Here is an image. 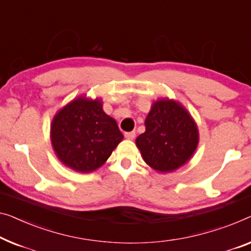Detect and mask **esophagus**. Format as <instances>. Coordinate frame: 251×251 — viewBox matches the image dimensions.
Listing matches in <instances>:
<instances>
[{
  "label": "esophagus",
  "mask_w": 251,
  "mask_h": 251,
  "mask_svg": "<svg viewBox=\"0 0 251 251\" xmlns=\"http://www.w3.org/2000/svg\"><path fill=\"white\" fill-rule=\"evenodd\" d=\"M135 135H136V133L134 132V130H132V132L125 133V137L127 138V140H134V138H135Z\"/></svg>",
  "instance_id": "34e87169"
}]
</instances>
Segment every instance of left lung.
<instances>
[{
    "mask_svg": "<svg viewBox=\"0 0 251 251\" xmlns=\"http://www.w3.org/2000/svg\"><path fill=\"white\" fill-rule=\"evenodd\" d=\"M145 132L135 143L145 163L160 174L173 173L195 153L200 133L195 121L180 102L160 98L145 119Z\"/></svg>",
    "mask_w": 251,
    "mask_h": 251,
    "instance_id": "obj_1",
    "label": "left lung"
}]
</instances>
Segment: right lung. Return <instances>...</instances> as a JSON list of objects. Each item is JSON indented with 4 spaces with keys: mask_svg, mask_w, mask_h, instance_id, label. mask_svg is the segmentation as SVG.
<instances>
[{
    "mask_svg": "<svg viewBox=\"0 0 251 251\" xmlns=\"http://www.w3.org/2000/svg\"><path fill=\"white\" fill-rule=\"evenodd\" d=\"M117 123L102 109V100L78 96L61 108L50 124V142L57 159L76 173L103 166L123 141Z\"/></svg>",
    "mask_w": 251,
    "mask_h": 251,
    "instance_id": "1",
    "label": "right lung"
}]
</instances>
